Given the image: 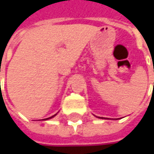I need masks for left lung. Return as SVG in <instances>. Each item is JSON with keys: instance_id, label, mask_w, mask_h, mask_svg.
<instances>
[{"instance_id": "8db88e82", "label": "left lung", "mask_w": 154, "mask_h": 154, "mask_svg": "<svg viewBox=\"0 0 154 154\" xmlns=\"http://www.w3.org/2000/svg\"><path fill=\"white\" fill-rule=\"evenodd\" d=\"M98 118H102V119H104L103 117H99V116H98Z\"/></svg>"}]
</instances>
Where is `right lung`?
I'll return each instance as SVG.
<instances>
[{"label": "right lung", "instance_id": "right-lung-1", "mask_svg": "<svg viewBox=\"0 0 154 154\" xmlns=\"http://www.w3.org/2000/svg\"><path fill=\"white\" fill-rule=\"evenodd\" d=\"M57 114V113H56ZM56 114H55V115H53L52 116H51V117H48V118H45V119H43V120H49V119H51V118H53L54 116H56Z\"/></svg>", "mask_w": 154, "mask_h": 154}]
</instances>
